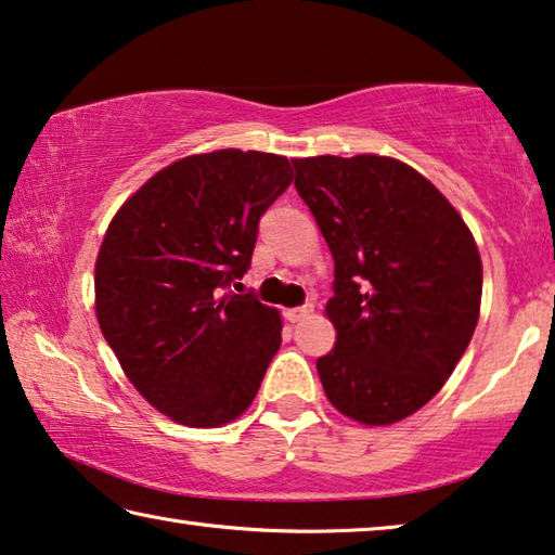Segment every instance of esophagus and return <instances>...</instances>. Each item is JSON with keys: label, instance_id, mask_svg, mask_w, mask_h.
I'll list each match as a JSON object with an SVG mask.
<instances>
[{"label": "esophagus", "instance_id": "1", "mask_svg": "<svg viewBox=\"0 0 555 555\" xmlns=\"http://www.w3.org/2000/svg\"><path fill=\"white\" fill-rule=\"evenodd\" d=\"M310 314H312V305L293 307V310H285V320L293 322V325H297V322H302L305 318H310Z\"/></svg>", "mask_w": 555, "mask_h": 555}]
</instances>
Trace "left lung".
<instances>
[{
  "mask_svg": "<svg viewBox=\"0 0 555 555\" xmlns=\"http://www.w3.org/2000/svg\"><path fill=\"white\" fill-rule=\"evenodd\" d=\"M295 189L335 258L318 360L330 404L364 426L402 422L447 385L481 312L483 268L447 195L402 160L295 158Z\"/></svg>",
  "mask_w": 555,
  "mask_h": 555,
  "instance_id": "obj_1",
  "label": "left lung"
}]
</instances>
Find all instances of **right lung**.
I'll return each instance as SVG.
<instances>
[{
  "label": "right lung",
  "mask_w": 555,
  "mask_h": 555,
  "mask_svg": "<svg viewBox=\"0 0 555 555\" xmlns=\"http://www.w3.org/2000/svg\"><path fill=\"white\" fill-rule=\"evenodd\" d=\"M289 183V160L275 153H193L111 218L93 268L99 327L131 385L170 422L223 426L258 395L283 320L230 285H241L258 220Z\"/></svg>",
  "instance_id": "1"
}]
</instances>
